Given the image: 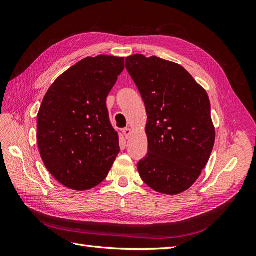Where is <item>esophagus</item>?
<instances>
[{"instance_id": "esophagus-1", "label": "esophagus", "mask_w": 256, "mask_h": 256, "mask_svg": "<svg viewBox=\"0 0 256 256\" xmlns=\"http://www.w3.org/2000/svg\"><path fill=\"white\" fill-rule=\"evenodd\" d=\"M122 131V134H124V136H125L126 138H129V136L131 134V130H130L129 128H124Z\"/></svg>"}]
</instances>
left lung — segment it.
Wrapping results in <instances>:
<instances>
[{
	"mask_svg": "<svg viewBox=\"0 0 256 256\" xmlns=\"http://www.w3.org/2000/svg\"><path fill=\"white\" fill-rule=\"evenodd\" d=\"M126 68L147 113L148 152L138 174L154 191L178 194L196 182L214 148L207 92L184 67L157 56L134 54Z\"/></svg>",
	"mask_w": 256,
	"mask_h": 256,
	"instance_id": "1",
	"label": "left lung"
}]
</instances>
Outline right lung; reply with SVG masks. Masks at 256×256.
I'll list each match as a JSON object with an SVG mask.
<instances>
[{"instance_id": "right-lung-1", "label": "right lung", "mask_w": 256, "mask_h": 256, "mask_svg": "<svg viewBox=\"0 0 256 256\" xmlns=\"http://www.w3.org/2000/svg\"><path fill=\"white\" fill-rule=\"evenodd\" d=\"M125 68V58H86L54 81L37 115V143L44 164L65 187H96L120 150L106 97Z\"/></svg>"}]
</instances>
